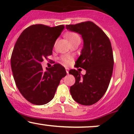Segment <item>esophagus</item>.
Instances as JSON below:
<instances>
[{
    "mask_svg": "<svg viewBox=\"0 0 134 134\" xmlns=\"http://www.w3.org/2000/svg\"><path fill=\"white\" fill-rule=\"evenodd\" d=\"M65 70H66V72H67V74H69V69L68 68H65Z\"/></svg>",
    "mask_w": 134,
    "mask_h": 134,
    "instance_id": "esophagus-1",
    "label": "esophagus"
}]
</instances>
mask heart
<instances>
[{"label":"heart","instance_id":"1","mask_svg":"<svg viewBox=\"0 0 134 134\" xmlns=\"http://www.w3.org/2000/svg\"><path fill=\"white\" fill-rule=\"evenodd\" d=\"M66 37H67L69 42H71V41L75 40L76 39H79L80 37L79 35L76 33H69L66 35ZM63 61L64 62L67 63L69 62V57H63L62 58Z\"/></svg>","mask_w":134,"mask_h":134}]
</instances>
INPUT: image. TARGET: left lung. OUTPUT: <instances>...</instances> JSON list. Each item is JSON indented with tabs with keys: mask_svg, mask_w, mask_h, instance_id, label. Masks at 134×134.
Segmentation results:
<instances>
[{
	"mask_svg": "<svg viewBox=\"0 0 134 134\" xmlns=\"http://www.w3.org/2000/svg\"><path fill=\"white\" fill-rule=\"evenodd\" d=\"M67 30L82 36L84 41L76 67L85 69V75L71 69L76 82L70 87L74 100L82 105L96 103L107 91L113 73V51L111 42L100 27L91 21L66 25Z\"/></svg>",
	"mask_w": 134,
	"mask_h": 134,
	"instance_id": "1",
	"label": "left lung"
}]
</instances>
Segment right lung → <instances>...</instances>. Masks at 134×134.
Here are the masks:
<instances>
[{
    "label": "right lung",
    "mask_w": 134,
    "mask_h": 134,
    "mask_svg": "<svg viewBox=\"0 0 134 134\" xmlns=\"http://www.w3.org/2000/svg\"><path fill=\"white\" fill-rule=\"evenodd\" d=\"M64 27L35 24L23 31L16 41L10 59L12 71L17 87L31 103L42 105L50 102L67 74L59 64L46 70L41 65L43 58L52 54L55 41Z\"/></svg>",
    "instance_id": "add662e5"
}]
</instances>
